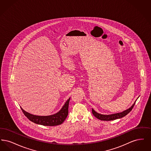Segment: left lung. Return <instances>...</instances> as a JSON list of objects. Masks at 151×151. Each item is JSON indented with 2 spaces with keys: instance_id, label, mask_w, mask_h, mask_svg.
I'll use <instances>...</instances> for the list:
<instances>
[{
  "instance_id": "1",
  "label": "left lung",
  "mask_w": 151,
  "mask_h": 151,
  "mask_svg": "<svg viewBox=\"0 0 151 151\" xmlns=\"http://www.w3.org/2000/svg\"><path fill=\"white\" fill-rule=\"evenodd\" d=\"M137 100L135 101V102L134 103V104L129 108L128 109L122 111L121 113H115V114H109V115H104V114H101L98 113H97L96 111H94L93 109H92V113L93 114L94 116L95 117H96L97 119L101 120V121H113V120H115L116 119H119V118H122V117L126 116L127 114H128L129 112L131 111V110L132 109V108H134L135 102Z\"/></svg>"
}]
</instances>
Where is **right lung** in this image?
I'll return each instance as SVG.
<instances>
[{
  "label": "right lung",
  "mask_w": 151,
  "mask_h": 151,
  "mask_svg": "<svg viewBox=\"0 0 151 151\" xmlns=\"http://www.w3.org/2000/svg\"><path fill=\"white\" fill-rule=\"evenodd\" d=\"M70 98H69L65 102V105L62 109L57 113L52 115L47 116H39L33 115L28 112L25 111L22 108V111L24 115H25L29 120L32 122L43 126H53L61 124L65 121L68 114V105Z\"/></svg>",
  "instance_id": "add662e5"
}]
</instances>
